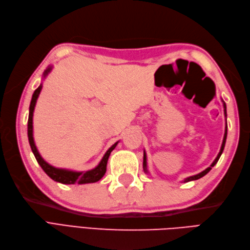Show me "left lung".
Instances as JSON below:
<instances>
[{
  "instance_id": "8db88e82",
  "label": "left lung",
  "mask_w": 250,
  "mask_h": 250,
  "mask_svg": "<svg viewBox=\"0 0 250 250\" xmlns=\"http://www.w3.org/2000/svg\"><path fill=\"white\" fill-rule=\"evenodd\" d=\"M222 102H223V107H224V115H225V117L228 116L226 115V104H225V102L222 100ZM226 137H228V124L225 125V132H224V138H223V142H222V145H221V149H220V152L218 153V155H217V157L215 158V161L213 162V164H211L208 168H207L206 170L204 171H202V172H200V173H198V174H196V175H193V176H190V177H187L185 180H184V183H188V181H192V180H196V179H199V178H201V177H203L204 175H206V174H208L210 170H211V168L214 167V166L217 164V162L219 161V158H220V156H221V154H222V152H223V150H224V146H225V142H226ZM143 168H144V171H145L146 173H148V169H147V155H146V152L145 151H144V162H143Z\"/></svg>"
}]
</instances>
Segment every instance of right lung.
<instances>
[{"label":"right lung","mask_w":250,"mask_h":250,"mask_svg":"<svg viewBox=\"0 0 250 250\" xmlns=\"http://www.w3.org/2000/svg\"><path fill=\"white\" fill-rule=\"evenodd\" d=\"M52 66H49L48 69L43 72V78H46L47 75L51 72ZM42 84H41L39 87H37L34 93L32 95V99L31 103H30V107H29V118H28V139H29V144L30 147L32 149V152L36 158L37 163L40 164L42 169L46 172L47 175L51 177L53 180L57 181V183L63 184V185H74V184H90V183H96V181H99L103 176L105 172H106V165L108 157L111 153V151L116 148L118 145V143H115L113 145L106 151V153L104 154L102 157L101 162L98 164L96 168L88 170L85 172H76V171H72V170H66V169H60V168H55L48 164L43 158L41 156L39 150H37L34 139H33V111L34 107L36 104L37 98L40 96V93L42 90Z\"/></svg>","instance_id":"obj_1"}]
</instances>
